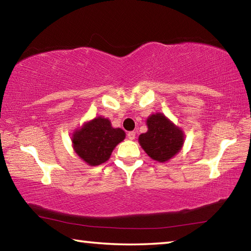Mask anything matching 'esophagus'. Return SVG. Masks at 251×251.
<instances>
[{"mask_svg":"<svg viewBox=\"0 0 251 251\" xmlns=\"http://www.w3.org/2000/svg\"><path fill=\"white\" fill-rule=\"evenodd\" d=\"M127 137H128V139H130V141H134V139L136 138V133H135V131H128V134H127Z\"/></svg>","mask_w":251,"mask_h":251,"instance_id":"1","label":"esophagus"}]
</instances>
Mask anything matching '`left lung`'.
Masks as SVG:
<instances>
[{"label":"left lung","instance_id":"left-lung-1","mask_svg":"<svg viewBox=\"0 0 251 251\" xmlns=\"http://www.w3.org/2000/svg\"><path fill=\"white\" fill-rule=\"evenodd\" d=\"M146 125L148 130L139 135L138 142L151 158L165 163L180 151L185 142L184 131L163 113L148 116Z\"/></svg>","mask_w":251,"mask_h":251}]
</instances>
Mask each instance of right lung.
I'll use <instances>...</instances> for the list:
<instances>
[{"label": "right lung", "instance_id": "1", "mask_svg": "<svg viewBox=\"0 0 251 251\" xmlns=\"http://www.w3.org/2000/svg\"><path fill=\"white\" fill-rule=\"evenodd\" d=\"M125 136L122 128H114L108 118L97 116L74 130L72 145L83 161L90 166H99L109 159L114 148L124 141Z\"/></svg>", "mask_w": 251, "mask_h": 251}]
</instances>
